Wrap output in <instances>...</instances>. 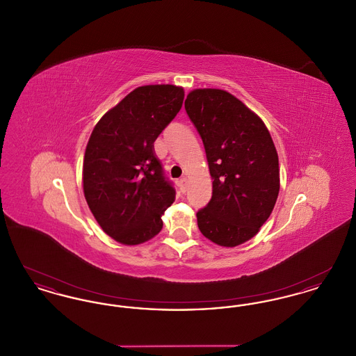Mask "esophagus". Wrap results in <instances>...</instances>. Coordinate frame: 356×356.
Masks as SVG:
<instances>
[{"instance_id": "obj_1", "label": "esophagus", "mask_w": 356, "mask_h": 356, "mask_svg": "<svg viewBox=\"0 0 356 356\" xmlns=\"http://www.w3.org/2000/svg\"><path fill=\"white\" fill-rule=\"evenodd\" d=\"M179 186H180V191L181 192H186V188H188V179L183 177L179 180Z\"/></svg>"}]
</instances>
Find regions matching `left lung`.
I'll use <instances>...</instances> for the list:
<instances>
[{"label": "left lung", "instance_id": "1", "mask_svg": "<svg viewBox=\"0 0 356 356\" xmlns=\"http://www.w3.org/2000/svg\"><path fill=\"white\" fill-rule=\"evenodd\" d=\"M184 105L213 180L209 203L196 213L199 229L221 247H236L259 232L276 203L275 144L263 120L225 90L195 89Z\"/></svg>", "mask_w": 356, "mask_h": 356}]
</instances>
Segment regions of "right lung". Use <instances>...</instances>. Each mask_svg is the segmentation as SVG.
I'll return each instance as SVG.
<instances>
[{
  "label": "right lung",
  "instance_id": "1",
  "mask_svg": "<svg viewBox=\"0 0 356 356\" xmlns=\"http://www.w3.org/2000/svg\"><path fill=\"white\" fill-rule=\"evenodd\" d=\"M184 89L144 85L96 124L85 149L84 196L102 231L125 245L151 240L161 228L175 188L153 143L181 109Z\"/></svg>",
  "mask_w": 356,
  "mask_h": 356
}]
</instances>
